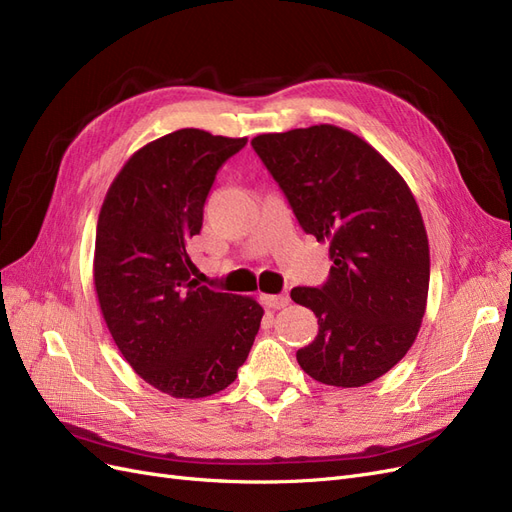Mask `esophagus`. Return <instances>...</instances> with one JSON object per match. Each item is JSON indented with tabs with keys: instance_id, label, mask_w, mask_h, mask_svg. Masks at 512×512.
<instances>
[{
	"instance_id": "1",
	"label": "esophagus",
	"mask_w": 512,
	"mask_h": 512,
	"mask_svg": "<svg viewBox=\"0 0 512 512\" xmlns=\"http://www.w3.org/2000/svg\"><path fill=\"white\" fill-rule=\"evenodd\" d=\"M260 299H262V303H265L271 309H282V307H286L290 303L288 292H282V294H260Z\"/></svg>"
}]
</instances>
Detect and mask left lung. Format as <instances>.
Here are the masks:
<instances>
[{"mask_svg": "<svg viewBox=\"0 0 512 512\" xmlns=\"http://www.w3.org/2000/svg\"><path fill=\"white\" fill-rule=\"evenodd\" d=\"M252 147L301 228L329 241V280L290 292L318 318L301 369L344 389L374 382L404 359L425 316L429 243L410 188L363 138L329 123L260 134Z\"/></svg>", "mask_w": 512, "mask_h": 512, "instance_id": "1", "label": "left lung"}]
</instances>
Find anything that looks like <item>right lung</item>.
Listing matches in <instances>:
<instances>
[{"label":"right lung","instance_id":"right-lung-1","mask_svg":"<svg viewBox=\"0 0 512 512\" xmlns=\"http://www.w3.org/2000/svg\"><path fill=\"white\" fill-rule=\"evenodd\" d=\"M245 143L170 132L123 164L100 209L94 284L106 327L138 376L179 399L235 382L265 314L252 297L192 280L188 256L215 175Z\"/></svg>","mask_w":512,"mask_h":512}]
</instances>
